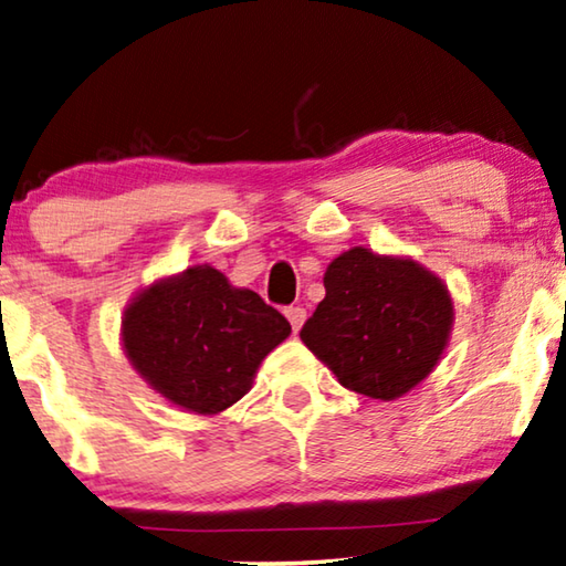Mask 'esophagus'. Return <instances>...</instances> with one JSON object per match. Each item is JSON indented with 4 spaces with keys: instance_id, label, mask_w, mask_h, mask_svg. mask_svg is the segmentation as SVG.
Here are the masks:
<instances>
[{
    "instance_id": "esophagus-1",
    "label": "esophagus",
    "mask_w": 566,
    "mask_h": 566,
    "mask_svg": "<svg viewBox=\"0 0 566 566\" xmlns=\"http://www.w3.org/2000/svg\"><path fill=\"white\" fill-rule=\"evenodd\" d=\"M284 315L292 323V331L300 333V327L305 325V319H307V310L305 307H286Z\"/></svg>"
}]
</instances>
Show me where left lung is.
Instances as JSON below:
<instances>
[{"mask_svg":"<svg viewBox=\"0 0 566 566\" xmlns=\"http://www.w3.org/2000/svg\"><path fill=\"white\" fill-rule=\"evenodd\" d=\"M323 284L300 337L345 389L394 401L440 364L454 302L419 261L353 247L327 264Z\"/></svg>","mask_w":566,"mask_h":566,"instance_id":"obj_1","label":"left lung"}]
</instances>
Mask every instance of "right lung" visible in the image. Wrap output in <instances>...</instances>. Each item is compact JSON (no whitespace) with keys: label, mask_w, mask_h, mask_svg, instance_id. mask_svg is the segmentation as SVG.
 Here are the masks:
<instances>
[{"label":"right lung","mask_w":566,"mask_h":566,"mask_svg":"<svg viewBox=\"0 0 566 566\" xmlns=\"http://www.w3.org/2000/svg\"><path fill=\"white\" fill-rule=\"evenodd\" d=\"M292 333L256 292L198 264L134 294L122 317V348L149 389L200 417L247 396L269 353Z\"/></svg>","instance_id":"right-lung-1"}]
</instances>
